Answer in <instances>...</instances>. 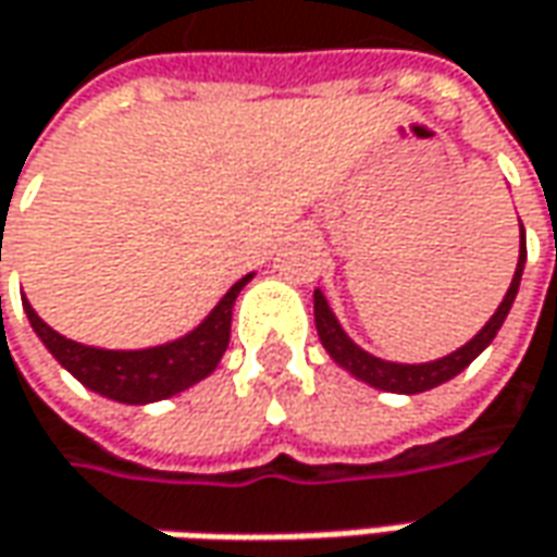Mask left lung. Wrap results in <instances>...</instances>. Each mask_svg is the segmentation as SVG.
<instances>
[{"label": "left lung", "mask_w": 557, "mask_h": 557, "mask_svg": "<svg viewBox=\"0 0 557 557\" xmlns=\"http://www.w3.org/2000/svg\"><path fill=\"white\" fill-rule=\"evenodd\" d=\"M527 263V242H524V225H521V253H518V269L511 275V285L505 290L503 304L496 307V312L490 315V322L483 325L481 332L474 334L468 344H461L459 350H453L449 356H440V359H431V362H387L381 356H372L369 350H362L356 344L350 334L341 329L337 315L329 307L325 294L315 288L312 294V312H315V332H319V341L325 347V354L332 356L334 362L341 369L354 374L356 381L369 384L374 391H387V394H424L431 387H440L446 384L449 377H456L459 372H465L478 356L493 344V337L503 329L505 315L511 310L515 297H518V288H521V275H524Z\"/></svg>", "instance_id": "obj_1"}]
</instances>
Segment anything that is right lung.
<instances>
[{"label":"right lung","instance_id":"obj_1","mask_svg":"<svg viewBox=\"0 0 557 557\" xmlns=\"http://www.w3.org/2000/svg\"><path fill=\"white\" fill-rule=\"evenodd\" d=\"M250 278H253V272H247L245 278H238L225 290L220 304L203 315L198 329H191L176 341L158 344V347H145V350H104V347L76 344L71 337L54 332L52 325H46L27 297H21V300H24V312L30 319L36 337L83 387L108 396L114 403L145 406V403H158L166 396L183 394L220 366L225 347H228L235 297L242 294Z\"/></svg>","mask_w":557,"mask_h":557}]
</instances>
